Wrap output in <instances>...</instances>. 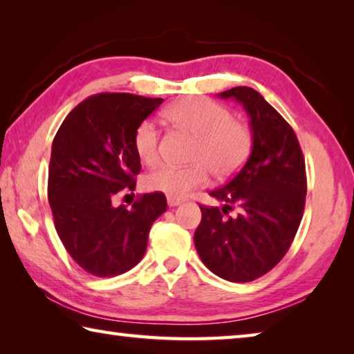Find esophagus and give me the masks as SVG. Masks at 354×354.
<instances>
[{"label": "esophagus", "mask_w": 354, "mask_h": 354, "mask_svg": "<svg viewBox=\"0 0 354 354\" xmlns=\"http://www.w3.org/2000/svg\"><path fill=\"white\" fill-rule=\"evenodd\" d=\"M167 203H169V206L170 207H175V206H179L183 203V200H179V198H171V196H169V198H167Z\"/></svg>", "instance_id": "34e87169"}]
</instances>
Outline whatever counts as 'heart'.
<instances>
[{
    "label": "heart",
    "mask_w": 354,
    "mask_h": 354,
    "mask_svg": "<svg viewBox=\"0 0 354 354\" xmlns=\"http://www.w3.org/2000/svg\"><path fill=\"white\" fill-rule=\"evenodd\" d=\"M175 127L195 136L187 167L159 165L145 176V187L171 198H183L190 190L205 185L209 170L215 178H230L241 169L253 147L248 124L232 118L231 111L203 97L178 100L165 111ZM133 147L142 162L153 164L159 156V129L153 120L136 128Z\"/></svg>",
    "instance_id": "b5f03b06"
}]
</instances>
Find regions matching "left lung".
<instances>
[{"label": "left lung", "instance_id": "obj_1", "mask_svg": "<svg viewBox=\"0 0 354 354\" xmlns=\"http://www.w3.org/2000/svg\"><path fill=\"white\" fill-rule=\"evenodd\" d=\"M218 97L247 111L253 148L236 176L211 192L223 207L200 206L194 242L212 273L248 283L270 272L290 248L304 211L306 167L290 124L259 92L242 86ZM234 207L238 214L231 216Z\"/></svg>", "mask_w": 354, "mask_h": 354}]
</instances>
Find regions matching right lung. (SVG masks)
<instances>
[{"label":"right lung","instance_id":"right-lung-1","mask_svg":"<svg viewBox=\"0 0 354 354\" xmlns=\"http://www.w3.org/2000/svg\"><path fill=\"white\" fill-rule=\"evenodd\" d=\"M162 98L98 93L77 104L53 140L48 201L57 236L75 262L100 278L117 277L140 262L153 221L167 211L165 195L145 194L113 206L136 189L140 158L134 131Z\"/></svg>","mask_w":354,"mask_h":354}]
</instances>
